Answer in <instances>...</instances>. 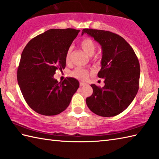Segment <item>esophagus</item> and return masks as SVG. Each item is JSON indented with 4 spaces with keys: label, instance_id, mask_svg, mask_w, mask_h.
<instances>
[{
    "label": "esophagus",
    "instance_id": "esophagus-1",
    "mask_svg": "<svg viewBox=\"0 0 159 159\" xmlns=\"http://www.w3.org/2000/svg\"><path fill=\"white\" fill-rule=\"evenodd\" d=\"M86 84V83H84V82H81L80 83V86H85Z\"/></svg>",
    "mask_w": 159,
    "mask_h": 159
}]
</instances>
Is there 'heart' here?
Segmentation results:
<instances>
[{
    "mask_svg": "<svg viewBox=\"0 0 159 159\" xmlns=\"http://www.w3.org/2000/svg\"><path fill=\"white\" fill-rule=\"evenodd\" d=\"M80 46L82 49L85 52L86 54H87L89 56H92L93 55L95 49H96V45H95L93 40L90 38H85L83 40L81 41L80 42ZM71 52H72V48L70 47L67 50L66 53V63H69L71 56ZM89 74V71L88 70L85 69V68L82 67H77L72 71L71 75L72 76L75 77L79 80H86Z\"/></svg>",
    "mask_w": 159,
    "mask_h": 159,
    "instance_id": "obj_1",
    "label": "heart"
}]
</instances>
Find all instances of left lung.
Returning a JSON list of instances; mask_svg holds the SVG:
<instances>
[{
    "label": "left lung",
    "mask_w": 159,
    "mask_h": 159,
    "mask_svg": "<svg viewBox=\"0 0 159 159\" xmlns=\"http://www.w3.org/2000/svg\"><path fill=\"white\" fill-rule=\"evenodd\" d=\"M84 34L100 44L102 57L98 76L104 80L102 88L91 85L93 92L86 98V104L98 116L118 115L129 106L139 91V59L130 45L118 34L93 29H84Z\"/></svg>",
    "instance_id": "1"
}]
</instances>
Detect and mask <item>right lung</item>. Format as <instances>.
<instances>
[{
	"mask_svg": "<svg viewBox=\"0 0 159 159\" xmlns=\"http://www.w3.org/2000/svg\"><path fill=\"white\" fill-rule=\"evenodd\" d=\"M80 30L50 29L29 41L20 57L18 84L27 104L39 114L55 116L66 109L80 86L73 77L54 78L66 67V53Z\"/></svg>",
	"mask_w": 159,
	"mask_h": 159,
	"instance_id": "right-lung-1",
	"label": "right lung"
}]
</instances>
